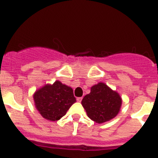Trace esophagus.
Segmentation results:
<instances>
[{"label":"esophagus","mask_w":158,"mask_h":158,"mask_svg":"<svg viewBox=\"0 0 158 158\" xmlns=\"http://www.w3.org/2000/svg\"><path fill=\"white\" fill-rule=\"evenodd\" d=\"M82 97H78L77 98H76V100H77V102H81V101H82Z\"/></svg>","instance_id":"esophagus-1"}]
</instances>
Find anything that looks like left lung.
Instances as JSON below:
<instances>
[{"mask_svg": "<svg viewBox=\"0 0 158 158\" xmlns=\"http://www.w3.org/2000/svg\"><path fill=\"white\" fill-rule=\"evenodd\" d=\"M122 98L103 82L91 87V92L85 95L82 105L89 118L102 124L114 118L120 111Z\"/></svg>", "mask_w": 158, "mask_h": 158, "instance_id": "1", "label": "left lung"}]
</instances>
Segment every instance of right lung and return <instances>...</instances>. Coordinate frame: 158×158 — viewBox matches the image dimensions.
<instances>
[{
    "mask_svg": "<svg viewBox=\"0 0 158 158\" xmlns=\"http://www.w3.org/2000/svg\"><path fill=\"white\" fill-rule=\"evenodd\" d=\"M35 106L43 118L58 121L65 115L68 109L76 102L71 87L56 81L36 91L33 95Z\"/></svg>",
    "mask_w": 158,
    "mask_h": 158,
    "instance_id": "obj_1",
    "label": "right lung"
}]
</instances>
